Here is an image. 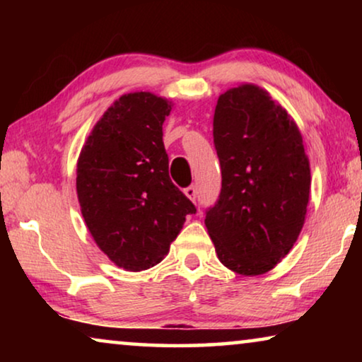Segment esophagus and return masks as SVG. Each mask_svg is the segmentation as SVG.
<instances>
[{"label":"esophagus","instance_id":"1","mask_svg":"<svg viewBox=\"0 0 362 362\" xmlns=\"http://www.w3.org/2000/svg\"><path fill=\"white\" fill-rule=\"evenodd\" d=\"M185 194L189 197V199L192 201V202H196V197H197V191H196V186H187V187H185Z\"/></svg>","mask_w":362,"mask_h":362}]
</instances>
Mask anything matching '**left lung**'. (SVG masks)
I'll return each instance as SVG.
<instances>
[{"label":"left lung","instance_id":"obj_1","mask_svg":"<svg viewBox=\"0 0 362 362\" xmlns=\"http://www.w3.org/2000/svg\"><path fill=\"white\" fill-rule=\"evenodd\" d=\"M212 136L222 187L204 222L217 257L240 275L265 274L303 227L311 185L303 140L288 113L249 83L219 97Z\"/></svg>","mask_w":362,"mask_h":362}]
</instances>
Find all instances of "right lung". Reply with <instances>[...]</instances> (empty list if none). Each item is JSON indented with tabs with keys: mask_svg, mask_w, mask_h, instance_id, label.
Masks as SVG:
<instances>
[{
	"mask_svg": "<svg viewBox=\"0 0 362 362\" xmlns=\"http://www.w3.org/2000/svg\"><path fill=\"white\" fill-rule=\"evenodd\" d=\"M171 105L127 93L105 112L77 163V196L93 240L122 269L146 270L170 250L196 206L170 180L163 122Z\"/></svg>",
	"mask_w": 362,
	"mask_h": 362,
	"instance_id": "add662e5",
	"label": "right lung"
}]
</instances>
